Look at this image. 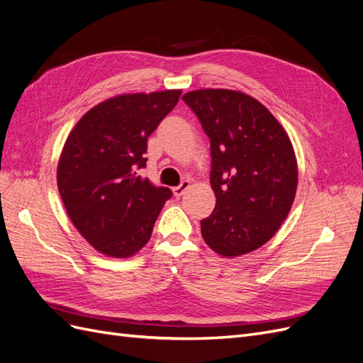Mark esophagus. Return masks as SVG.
Returning <instances> with one entry per match:
<instances>
[{
	"mask_svg": "<svg viewBox=\"0 0 363 363\" xmlns=\"http://www.w3.org/2000/svg\"><path fill=\"white\" fill-rule=\"evenodd\" d=\"M189 188V180H183L179 186H175V188L172 189V192H174V195L175 196H182L183 194H184V191Z\"/></svg>",
	"mask_w": 363,
	"mask_h": 363,
	"instance_id": "1",
	"label": "esophagus"
}]
</instances>
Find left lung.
Returning <instances> with one entry per match:
<instances>
[{
    "mask_svg": "<svg viewBox=\"0 0 363 363\" xmlns=\"http://www.w3.org/2000/svg\"><path fill=\"white\" fill-rule=\"evenodd\" d=\"M211 140L216 206L201 235L218 255L236 257L276 235L295 199L298 169L289 136L255 98L228 89L184 94Z\"/></svg>",
    "mask_w": 363,
    "mask_h": 363,
    "instance_id": "left-lung-1",
    "label": "left lung"
}]
</instances>
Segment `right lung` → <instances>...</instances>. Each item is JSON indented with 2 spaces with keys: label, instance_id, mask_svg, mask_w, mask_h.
Returning <instances> with one entry per match:
<instances>
[{
  "label": "right lung",
  "instance_id": "add662e5",
  "mask_svg": "<svg viewBox=\"0 0 363 363\" xmlns=\"http://www.w3.org/2000/svg\"><path fill=\"white\" fill-rule=\"evenodd\" d=\"M182 91L119 95L87 112L63 147L57 186L72 224L95 250L130 257L144 247L172 191L142 179L147 142Z\"/></svg>",
  "mask_w": 363,
  "mask_h": 363
}]
</instances>
